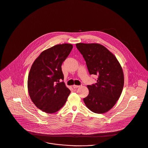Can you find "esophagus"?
I'll return each mask as SVG.
<instances>
[{"label":"esophagus","instance_id":"1","mask_svg":"<svg viewBox=\"0 0 148 148\" xmlns=\"http://www.w3.org/2000/svg\"><path fill=\"white\" fill-rule=\"evenodd\" d=\"M79 87V86H77V85H75V84L73 85V87L74 88H78Z\"/></svg>","mask_w":148,"mask_h":148}]
</instances>
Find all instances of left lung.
Wrapping results in <instances>:
<instances>
[{
  "label": "left lung",
  "mask_w": 148,
  "mask_h": 148,
  "mask_svg": "<svg viewBox=\"0 0 148 148\" xmlns=\"http://www.w3.org/2000/svg\"><path fill=\"white\" fill-rule=\"evenodd\" d=\"M84 58L89 73L98 76L97 83L88 85L89 94L83 99L92 112L104 113L119 99L124 86V73L119 61L108 49L98 43L76 45Z\"/></svg>",
  "instance_id": "8db88e82"
}]
</instances>
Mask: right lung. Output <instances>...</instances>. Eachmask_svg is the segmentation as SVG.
Instances as JSON below:
<instances>
[{
    "mask_svg": "<svg viewBox=\"0 0 148 148\" xmlns=\"http://www.w3.org/2000/svg\"><path fill=\"white\" fill-rule=\"evenodd\" d=\"M73 45L64 43L44 50L35 60L28 78V90L35 106L47 113L58 111L71 91L64 82L61 65Z\"/></svg>",
    "mask_w": 148,
    "mask_h": 148,
    "instance_id": "1",
    "label": "right lung"
}]
</instances>
